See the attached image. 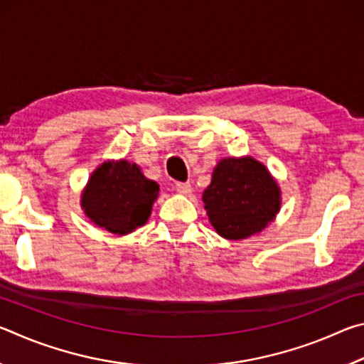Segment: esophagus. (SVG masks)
Returning <instances> with one entry per match:
<instances>
[{
    "label": "esophagus",
    "mask_w": 364,
    "mask_h": 364,
    "mask_svg": "<svg viewBox=\"0 0 364 364\" xmlns=\"http://www.w3.org/2000/svg\"><path fill=\"white\" fill-rule=\"evenodd\" d=\"M175 189H176V193H180V194H189L193 188H191L189 183H176Z\"/></svg>",
    "instance_id": "obj_1"
}]
</instances>
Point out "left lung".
Here are the masks:
<instances>
[{"mask_svg": "<svg viewBox=\"0 0 364 364\" xmlns=\"http://www.w3.org/2000/svg\"><path fill=\"white\" fill-rule=\"evenodd\" d=\"M208 220L231 241L260 232L279 212L281 194L264 165L252 157L223 159L202 196Z\"/></svg>", "mask_w": 364, "mask_h": 364, "instance_id": "8db88e82", "label": "left lung"}]
</instances>
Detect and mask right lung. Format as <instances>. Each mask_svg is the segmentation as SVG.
<instances>
[{
	"label": "right lung",
	"instance_id": "1",
	"mask_svg": "<svg viewBox=\"0 0 364 364\" xmlns=\"http://www.w3.org/2000/svg\"><path fill=\"white\" fill-rule=\"evenodd\" d=\"M159 184L147 180L138 165L106 162L91 175L82 207L91 221L114 234H128L149 218Z\"/></svg>",
	"mask_w": 364,
	"mask_h": 364
}]
</instances>
